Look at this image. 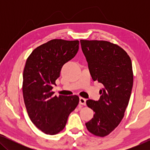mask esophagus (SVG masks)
Segmentation results:
<instances>
[{"label": "esophagus", "mask_w": 150, "mask_h": 150, "mask_svg": "<svg viewBox=\"0 0 150 150\" xmlns=\"http://www.w3.org/2000/svg\"><path fill=\"white\" fill-rule=\"evenodd\" d=\"M79 104H81V105L85 106L86 105V99H85V98H80Z\"/></svg>", "instance_id": "34e87169"}]
</instances>
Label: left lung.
<instances>
[{
	"label": "left lung",
	"instance_id": "1",
	"mask_svg": "<svg viewBox=\"0 0 150 150\" xmlns=\"http://www.w3.org/2000/svg\"><path fill=\"white\" fill-rule=\"evenodd\" d=\"M81 44L92 79L104 85L98 101L86 102L95 114L85 125L92 134L103 137L124 116L133 85L132 62L126 51L106 41L81 40Z\"/></svg>",
	"mask_w": 150,
	"mask_h": 150
}]
</instances>
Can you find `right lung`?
<instances>
[{
	"label": "right lung",
	"instance_id": "add662e5",
	"mask_svg": "<svg viewBox=\"0 0 150 150\" xmlns=\"http://www.w3.org/2000/svg\"><path fill=\"white\" fill-rule=\"evenodd\" d=\"M79 42L52 40L33 51L23 71L22 91L31 122L47 134L63 130L79 102L77 96H54L52 91L63 65L76 54Z\"/></svg>",
	"mask_w": 150,
	"mask_h": 150
}]
</instances>
